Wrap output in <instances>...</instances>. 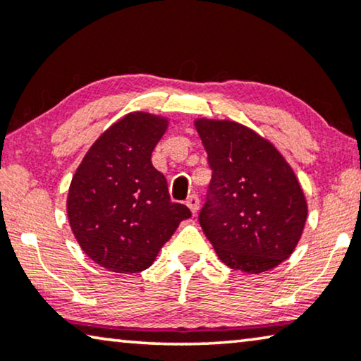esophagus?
Returning <instances> with one entry per match:
<instances>
[{"mask_svg": "<svg viewBox=\"0 0 361 361\" xmlns=\"http://www.w3.org/2000/svg\"><path fill=\"white\" fill-rule=\"evenodd\" d=\"M186 206L190 207V211L192 212V214H196L197 209H200V197H197L196 195H191L186 200Z\"/></svg>", "mask_w": 361, "mask_h": 361, "instance_id": "obj_1", "label": "esophagus"}]
</instances>
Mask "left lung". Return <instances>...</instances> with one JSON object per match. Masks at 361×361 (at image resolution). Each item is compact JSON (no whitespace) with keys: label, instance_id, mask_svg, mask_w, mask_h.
Masks as SVG:
<instances>
[{"label":"left lung","instance_id":"8db88e82","mask_svg":"<svg viewBox=\"0 0 361 361\" xmlns=\"http://www.w3.org/2000/svg\"><path fill=\"white\" fill-rule=\"evenodd\" d=\"M212 170L200 224L232 270L268 271L296 248L307 202L276 147L233 121L196 119Z\"/></svg>","mask_w":361,"mask_h":361}]
</instances>
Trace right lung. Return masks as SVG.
<instances>
[{"mask_svg": "<svg viewBox=\"0 0 361 361\" xmlns=\"http://www.w3.org/2000/svg\"><path fill=\"white\" fill-rule=\"evenodd\" d=\"M166 128L161 116H124L90 147L70 183V227L81 250L106 270H147L191 217L185 204L171 202L166 178L152 165Z\"/></svg>", "mask_w": 361, "mask_h": 361, "instance_id": "add662e5", "label": "right lung"}]
</instances>
